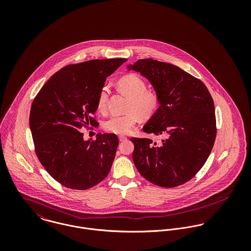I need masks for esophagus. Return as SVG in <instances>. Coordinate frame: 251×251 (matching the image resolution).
Wrapping results in <instances>:
<instances>
[{
  "mask_svg": "<svg viewBox=\"0 0 251 251\" xmlns=\"http://www.w3.org/2000/svg\"><path fill=\"white\" fill-rule=\"evenodd\" d=\"M127 138H126V136H124V135H120L119 136V140L121 141V142H123V141H126Z\"/></svg>",
  "mask_w": 251,
  "mask_h": 251,
  "instance_id": "obj_1",
  "label": "esophagus"
}]
</instances>
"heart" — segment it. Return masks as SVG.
<instances>
[{
	"label": "heart",
	"mask_w": 251,
	"mask_h": 251,
	"mask_svg": "<svg viewBox=\"0 0 251 251\" xmlns=\"http://www.w3.org/2000/svg\"><path fill=\"white\" fill-rule=\"evenodd\" d=\"M117 87L129 98L128 112L123 115H113L104 122V129L115 134H126L139 122L140 118H151L159 106V100L155 93L147 90L143 79L136 74H127L117 82ZM109 88L103 86L98 97V108L104 111L107 106Z\"/></svg>",
	"instance_id": "1"
}]
</instances>
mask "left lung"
I'll return each instance as SVG.
<instances>
[{"instance_id":"1","label":"left lung","mask_w":251,"mask_h":251,"mask_svg":"<svg viewBox=\"0 0 251 251\" xmlns=\"http://www.w3.org/2000/svg\"><path fill=\"white\" fill-rule=\"evenodd\" d=\"M139 72L152 86L159 107L143 126L158 135L130 138L133 162L149 181L175 187L192 179L203 167L215 144V104L207 87L179 67L142 59L126 67Z\"/></svg>"}]
</instances>
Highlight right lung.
I'll list each match as a JSON object with an SVG mask.
<instances>
[{
	"label": "right lung",
	"instance_id": "right-lung-1",
	"mask_svg": "<svg viewBox=\"0 0 251 251\" xmlns=\"http://www.w3.org/2000/svg\"><path fill=\"white\" fill-rule=\"evenodd\" d=\"M126 59L91 60L56 72L32 104L30 128L36 153L52 178L66 187L85 190L107 177L119 140L99 133L85 140L84 126H97L91 116L104 82Z\"/></svg>",
	"mask_w": 251,
	"mask_h": 251
}]
</instances>
